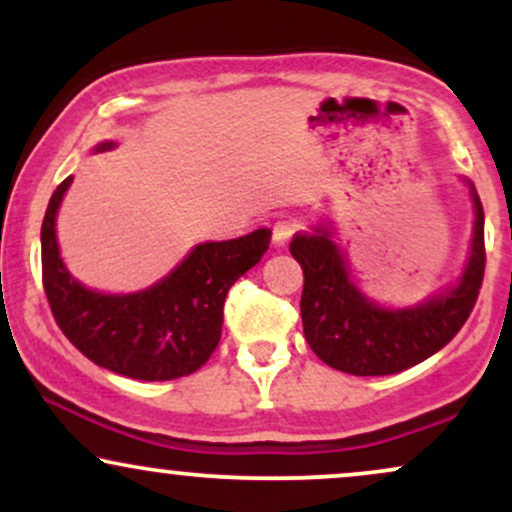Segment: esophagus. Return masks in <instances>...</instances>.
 I'll use <instances>...</instances> for the list:
<instances>
[{"instance_id":"34e87169","label":"esophagus","mask_w":512,"mask_h":512,"mask_svg":"<svg viewBox=\"0 0 512 512\" xmlns=\"http://www.w3.org/2000/svg\"><path fill=\"white\" fill-rule=\"evenodd\" d=\"M293 231H296V223H293L291 219H279L272 228V243L276 245V248H284V245L291 240Z\"/></svg>"}]
</instances>
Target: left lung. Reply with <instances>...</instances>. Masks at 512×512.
<instances>
[{
  "instance_id": "8db88e82",
  "label": "left lung",
  "mask_w": 512,
  "mask_h": 512,
  "mask_svg": "<svg viewBox=\"0 0 512 512\" xmlns=\"http://www.w3.org/2000/svg\"><path fill=\"white\" fill-rule=\"evenodd\" d=\"M474 221L467 260L455 281L414 305H383L361 289L330 221H317L291 238L303 267V332L327 366L349 375H390L426 361L460 332L484 279V209L472 180Z\"/></svg>"
}]
</instances>
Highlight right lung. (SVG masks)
<instances>
[{
  "label": "right lung",
  "instance_id": "obj_1",
  "mask_svg": "<svg viewBox=\"0 0 512 512\" xmlns=\"http://www.w3.org/2000/svg\"><path fill=\"white\" fill-rule=\"evenodd\" d=\"M105 139L93 154L113 151ZM72 175L50 197L40 231L43 286L60 330L96 366L134 380H175L195 373L219 346L223 301L233 284L262 260L272 231L233 240H204L156 284L132 293L88 289L69 272L57 240V214Z\"/></svg>",
  "mask_w": 512,
  "mask_h": 512
}]
</instances>
